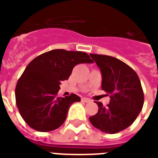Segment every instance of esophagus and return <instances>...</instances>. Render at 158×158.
<instances>
[{"instance_id":"1","label":"esophagus","mask_w":158,"mask_h":158,"mask_svg":"<svg viewBox=\"0 0 158 158\" xmlns=\"http://www.w3.org/2000/svg\"><path fill=\"white\" fill-rule=\"evenodd\" d=\"M82 101L85 102V103H88V102H91V99H89L87 98H82V99H81Z\"/></svg>"}]
</instances>
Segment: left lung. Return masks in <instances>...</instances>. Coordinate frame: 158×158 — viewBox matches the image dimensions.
Wrapping results in <instances>:
<instances>
[{"mask_svg": "<svg viewBox=\"0 0 158 158\" xmlns=\"http://www.w3.org/2000/svg\"><path fill=\"white\" fill-rule=\"evenodd\" d=\"M102 74V90L110 95L106 107L100 102L97 114L89 118L95 128L115 134L124 131L136 120L143 106L140 79L131 67L117 58L90 54Z\"/></svg>", "mask_w": 158, "mask_h": 158, "instance_id": "1", "label": "left lung"}]
</instances>
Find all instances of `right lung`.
Instances as JSON below:
<instances>
[{
  "instance_id": "right-lung-1",
  "label": "right lung",
  "mask_w": 158,
  "mask_h": 158,
  "mask_svg": "<svg viewBox=\"0 0 158 158\" xmlns=\"http://www.w3.org/2000/svg\"><path fill=\"white\" fill-rule=\"evenodd\" d=\"M87 53L54 49L30 62L17 82L16 105L31 128L46 132L65 122L70 106L80 101L76 94L59 97L60 85L68 79L75 65L93 63Z\"/></svg>"
}]
</instances>
